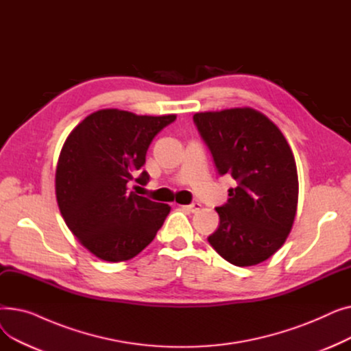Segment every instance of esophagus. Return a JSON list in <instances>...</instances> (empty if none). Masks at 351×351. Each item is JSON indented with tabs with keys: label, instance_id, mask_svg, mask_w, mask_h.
I'll list each match as a JSON object with an SVG mask.
<instances>
[{
	"label": "esophagus",
	"instance_id": "34e87169",
	"mask_svg": "<svg viewBox=\"0 0 351 351\" xmlns=\"http://www.w3.org/2000/svg\"><path fill=\"white\" fill-rule=\"evenodd\" d=\"M182 208H183V209H186V210H189V212H192V213H196V212H199V210H200L202 205L199 204V202H195V204H192V205L182 206Z\"/></svg>",
	"mask_w": 351,
	"mask_h": 351
}]
</instances>
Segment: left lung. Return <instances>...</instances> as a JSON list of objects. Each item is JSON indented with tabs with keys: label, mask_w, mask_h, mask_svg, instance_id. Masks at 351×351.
Listing matches in <instances>:
<instances>
[{
	"label": "left lung",
	"mask_w": 351,
	"mask_h": 351,
	"mask_svg": "<svg viewBox=\"0 0 351 351\" xmlns=\"http://www.w3.org/2000/svg\"><path fill=\"white\" fill-rule=\"evenodd\" d=\"M220 175H230L228 204L216 208L220 223L208 237L234 266L267 261L286 242L299 200L298 168L280 129L253 108L193 115Z\"/></svg>",
	"instance_id": "obj_1"
}]
</instances>
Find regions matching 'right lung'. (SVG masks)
Here are the masks:
<instances>
[{
    "label": "right lung",
    "mask_w": 351,
    "mask_h": 351,
    "mask_svg": "<svg viewBox=\"0 0 351 351\" xmlns=\"http://www.w3.org/2000/svg\"><path fill=\"white\" fill-rule=\"evenodd\" d=\"M176 115L99 109L72 129L55 171V195L66 226L98 259L125 262L149 245L171 206L128 191L155 135ZM149 175L136 179L145 183Z\"/></svg>",
    "instance_id": "add662e5"
}]
</instances>
